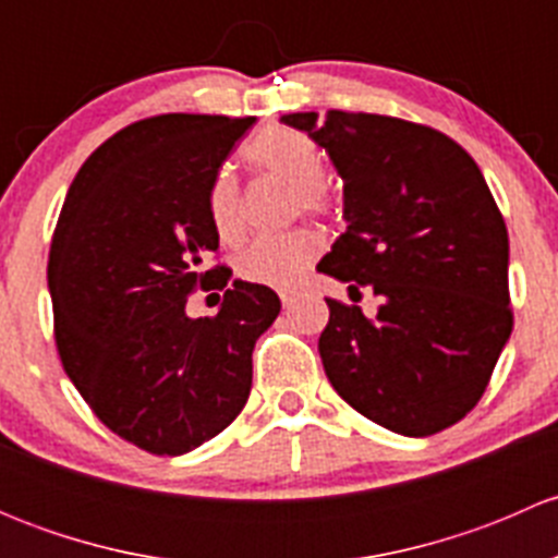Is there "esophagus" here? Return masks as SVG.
Listing matches in <instances>:
<instances>
[{
    "label": "esophagus",
    "instance_id": "esophagus-1",
    "mask_svg": "<svg viewBox=\"0 0 558 558\" xmlns=\"http://www.w3.org/2000/svg\"><path fill=\"white\" fill-rule=\"evenodd\" d=\"M296 296H300V291H294V289L280 291V302H283V307H291V305H294Z\"/></svg>",
    "mask_w": 558,
    "mask_h": 558
}]
</instances>
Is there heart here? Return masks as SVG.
Wrapping results in <instances>:
<instances>
[{"label": "heart", "mask_w": 558, "mask_h": 558, "mask_svg": "<svg viewBox=\"0 0 558 558\" xmlns=\"http://www.w3.org/2000/svg\"><path fill=\"white\" fill-rule=\"evenodd\" d=\"M245 159L256 172L272 174L291 185L296 191V210L315 213V216L329 210V199L320 191L326 161L311 137L294 132V129H269L245 145ZM207 216L223 243H234L243 234L240 183L229 170H221L210 180ZM320 247H324V240L313 229H294L286 234L258 238L240 253L238 272L247 283L291 289L311 269Z\"/></svg>", "instance_id": "b5f03b06"}]
</instances>
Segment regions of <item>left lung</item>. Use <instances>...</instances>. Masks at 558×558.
Instances as JSON below:
<instances>
[{
    "instance_id": "1",
    "label": "left lung",
    "mask_w": 558,
    "mask_h": 558,
    "mask_svg": "<svg viewBox=\"0 0 558 558\" xmlns=\"http://www.w3.org/2000/svg\"><path fill=\"white\" fill-rule=\"evenodd\" d=\"M280 121L329 154L348 229L320 258L348 291L373 289L378 315L326 300L318 337L335 391L375 424L429 437L486 391L513 331L508 229L472 156L402 118L329 110Z\"/></svg>"
}]
</instances>
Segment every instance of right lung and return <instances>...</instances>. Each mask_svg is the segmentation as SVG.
Returning <instances> with one entry per match:
<instances>
[{
	"mask_svg": "<svg viewBox=\"0 0 558 558\" xmlns=\"http://www.w3.org/2000/svg\"><path fill=\"white\" fill-rule=\"evenodd\" d=\"M253 118H145L99 145L66 191L48 258L56 348L88 408L143 451L180 456L245 408L253 345L272 289L210 267L207 189ZM196 288H227L219 315L191 319Z\"/></svg>",
	"mask_w": 558,
	"mask_h": 558,
	"instance_id": "right-lung-1",
	"label": "right lung"
}]
</instances>
